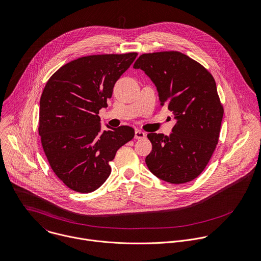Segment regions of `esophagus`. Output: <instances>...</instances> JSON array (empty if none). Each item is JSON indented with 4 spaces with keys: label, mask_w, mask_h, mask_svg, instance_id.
<instances>
[{
    "label": "esophagus",
    "mask_w": 261,
    "mask_h": 261,
    "mask_svg": "<svg viewBox=\"0 0 261 261\" xmlns=\"http://www.w3.org/2000/svg\"><path fill=\"white\" fill-rule=\"evenodd\" d=\"M146 136V134H145V132H143L142 130H135V138L136 139H142V138H144Z\"/></svg>",
    "instance_id": "1"
}]
</instances>
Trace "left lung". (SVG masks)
<instances>
[{"mask_svg": "<svg viewBox=\"0 0 261 261\" xmlns=\"http://www.w3.org/2000/svg\"><path fill=\"white\" fill-rule=\"evenodd\" d=\"M153 82L161 106L176 120L170 136L149 133L152 144L145 158L158 178L174 185L197 178L218 143L223 107L212 74L178 51L145 53L135 61Z\"/></svg>", "mask_w": 261, "mask_h": 261, "instance_id": "8db88e82", "label": "left lung"}]
</instances>
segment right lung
Instances as JSON below:
<instances>
[{"instance_id": "add662e5", "label": "right lung", "mask_w": 261, "mask_h": 261, "mask_svg": "<svg viewBox=\"0 0 261 261\" xmlns=\"http://www.w3.org/2000/svg\"><path fill=\"white\" fill-rule=\"evenodd\" d=\"M136 52L74 59L48 80L40 100L39 134L56 176L70 190L88 194L111 174L110 162L134 137L129 126L101 132L99 110L108 107L116 82Z\"/></svg>"}]
</instances>
